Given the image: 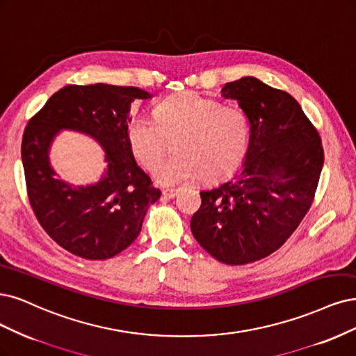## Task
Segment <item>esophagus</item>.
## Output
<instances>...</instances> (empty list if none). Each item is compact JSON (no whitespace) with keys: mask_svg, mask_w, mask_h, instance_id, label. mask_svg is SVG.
<instances>
[{"mask_svg":"<svg viewBox=\"0 0 356 356\" xmlns=\"http://www.w3.org/2000/svg\"><path fill=\"white\" fill-rule=\"evenodd\" d=\"M178 193H179V190H177V188H165L162 191V195L166 199H174Z\"/></svg>","mask_w":356,"mask_h":356,"instance_id":"esophagus-1","label":"esophagus"}]
</instances>
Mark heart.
<instances>
[{
	"instance_id": "b5f03b06",
	"label": "heart",
	"mask_w": 356,
	"mask_h": 356,
	"mask_svg": "<svg viewBox=\"0 0 356 356\" xmlns=\"http://www.w3.org/2000/svg\"><path fill=\"white\" fill-rule=\"evenodd\" d=\"M177 136L176 154L153 170L162 186H178L197 177L222 178L243 159L249 143V124L240 108L186 91L168 97L154 108V120H128L127 141L137 161L153 168L164 151V138Z\"/></svg>"
}]
</instances>
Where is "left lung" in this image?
<instances>
[{"label":"left lung","instance_id":"left-lung-1","mask_svg":"<svg viewBox=\"0 0 356 356\" xmlns=\"http://www.w3.org/2000/svg\"><path fill=\"white\" fill-rule=\"evenodd\" d=\"M250 125L241 169L200 191L191 232L219 262L244 265L271 254L293 234L314 200L324 165L320 134L300 104L254 76L228 82Z\"/></svg>","mask_w":356,"mask_h":356}]
</instances>
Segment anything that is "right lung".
<instances>
[{
  "label": "right lung",
  "instance_id": "right-lung-1",
  "mask_svg": "<svg viewBox=\"0 0 356 356\" xmlns=\"http://www.w3.org/2000/svg\"><path fill=\"white\" fill-rule=\"evenodd\" d=\"M152 99L137 87L67 85L50 97L24 129L22 162L32 209L58 246L83 259L103 261L125 250L141 231L149 206L161 197L127 141L134 100ZM61 130L91 136L108 163L99 181L60 180L49 152Z\"/></svg>",
  "mask_w": 356,
  "mask_h": 356
}]
</instances>
